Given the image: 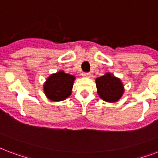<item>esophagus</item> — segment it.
I'll use <instances>...</instances> for the list:
<instances>
[{"mask_svg":"<svg viewBox=\"0 0 158 158\" xmlns=\"http://www.w3.org/2000/svg\"><path fill=\"white\" fill-rule=\"evenodd\" d=\"M82 76L84 77H90V73H82Z\"/></svg>","mask_w":158,"mask_h":158,"instance_id":"1","label":"esophagus"}]
</instances>
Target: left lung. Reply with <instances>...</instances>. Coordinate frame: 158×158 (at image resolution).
Listing matches in <instances>:
<instances>
[{
  "label": "left lung",
  "instance_id": "1",
  "mask_svg": "<svg viewBox=\"0 0 158 158\" xmlns=\"http://www.w3.org/2000/svg\"><path fill=\"white\" fill-rule=\"evenodd\" d=\"M96 85L99 97L109 103L118 101L124 92L122 81L110 73L96 78Z\"/></svg>",
  "mask_w": 158,
  "mask_h": 158
}]
</instances>
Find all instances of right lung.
I'll return each mask as SVG.
<instances>
[{"label":"right lung","mask_w":158,"mask_h":158,"mask_svg":"<svg viewBox=\"0 0 158 158\" xmlns=\"http://www.w3.org/2000/svg\"><path fill=\"white\" fill-rule=\"evenodd\" d=\"M76 77L60 70L47 77L44 83V92L51 101H62L72 94Z\"/></svg>","instance_id":"obj_1"}]
</instances>
